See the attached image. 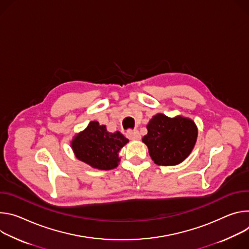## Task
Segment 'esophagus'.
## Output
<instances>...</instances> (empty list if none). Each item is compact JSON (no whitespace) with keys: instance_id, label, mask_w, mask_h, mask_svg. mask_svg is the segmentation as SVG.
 Returning a JSON list of instances; mask_svg holds the SVG:
<instances>
[{"instance_id":"1","label":"esophagus","mask_w":249,"mask_h":249,"mask_svg":"<svg viewBox=\"0 0 249 249\" xmlns=\"http://www.w3.org/2000/svg\"><path fill=\"white\" fill-rule=\"evenodd\" d=\"M127 137L129 140L135 141V140H140L141 139V133L139 130H129L127 131Z\"/></svg>"}]
</instances>
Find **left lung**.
<instances>
[{"label": "left lung", "instance_id": "8db88e82", "mask_svg": "<svg viewBox=\"0 0 249 249\" xmlns=\"http://www.w3.org/2000/svg\"><path fill=\"white\" fill-rule=\"evenodd\" d=\"M148 132L142 142L157 165L172 166L181 163L191 153L197 141L198 129L192 120L177 117L170 119L158 114L146 126Z\"/></svg>", "mask_w": 249, "mask_h": 249}]
</instances>
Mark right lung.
Listing matches in <instances>:
<instances>
[{
	"instance_id": "obj_1",
	"label": "right lung",
	"mask_w": 249,
	"mask_h": 249,
	"mask_svg": "<svg viewBox=\"0 0 249 249\" xmlns=\"http://www.w3.org/2000/svg\"><path fill=\"white\" fill-rule=\"evenodd\" d=\"M128 142L120 131L108 132L106 125L94 121L72 141L71 146L76 157L102 170L114 169L120 161L119 152Z\"/></svg>"
}]
</instances>
